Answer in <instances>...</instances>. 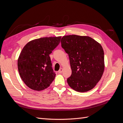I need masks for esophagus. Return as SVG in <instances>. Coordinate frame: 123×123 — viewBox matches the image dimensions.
Here are the masks:
<instances>
[{"mask_svg": "<svg viewBox=\"0 0 123 123\" xmlns=\"http://www.w3.org/2000/svg\"><path fill=\"white\" fill-rule=\"evenodd\" d=\"M62 70H63L62 68H61L59 70V71H58V73H62Z\"/></svg>", "mask_w": 123, "mask_h": 123, "instance_id": "esophagus-1", "label": "esophagus"}]
</instances>
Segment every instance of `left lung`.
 Masks as SVG:
<instances>
[{
    "label": "left lung",
    "instance_id": "left-lung-1",
    "mask_svg": "<svg viewBox=\"0 0 123 123\" xmlns=\"http://www.w3.org/2000/svg\"><path fill=\"white\" fill-rule=\"evenodd\" d=\"M61 44L69 55L72 70L67 79L69 86L77 92L91 90L101 79L105 68L102 46L90 37L76 35L63 36Z\"/></svg>",
    "mask_w": 123,
    "mask_h": 123
}]
</instances>
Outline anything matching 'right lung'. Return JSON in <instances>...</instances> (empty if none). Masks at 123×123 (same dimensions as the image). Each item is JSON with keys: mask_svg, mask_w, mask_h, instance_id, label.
I'll return each mask as SVG.
<instances>
[{"mask_svg": "<svg viewBox=\"0 0 123 123\" xmlns=\"http://www.w3.org/2000/svg\"><path fill=\"white\" fill-rule=\"evenodd\" d=\"M61 36L32 40L25 44L18 59V69L21 79L30 89L44 90L54 80L49 54L60 43Z\"/></svg>", "mask_w": 123, "mask_h": 123, "instance_id": "add662e5", "label": "right lung"}]
</instances>
